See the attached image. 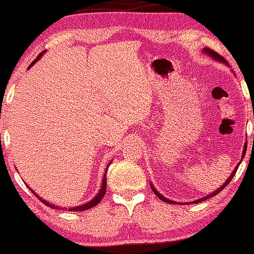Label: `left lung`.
<instances>
[{"mask_svg":"<svg viewBox=\"0 0 254 254\" xmlns=\"http://www.w3.org/2000/svg\"><path fill=\"white\" fill-rule=\"evenodd\" d=\"M204 51H205V53H206V54H208V55H210V56H212V57H213V59H216V60H218V61H221V62H225V63H226V61H225V59H224V57H223V56H220V55H219V54H218V53H217V51H214V50H212V49H208V48H206V49H204ZM245 152H246V149H244V152H243V157H242V158H244V156H245ZM240 163H242V162H240ZM240 163H239V164H240ZM239 164L236 166V169H234V170H233V172H232V173H231V176H230V177H229V178H227V181H226L225 183H224V184H223V185H221V186H220V188H219V189H218V190H216V191H214V192H212V193H211V194H208V195H206V197H203V198H200V199H197V200H194V201H193V204L200 203V201H204V200H206V199H207V198H211V197H213V195H216V194H218V193H219V192H220L221 190H223V189H224V188H225V186H226L227 184H229V183H230L231 181H232V178L234 177V175H236V172H237V169H238V166H239ZM151 189H152V191H153V192H155V194L157 195V197H158L159 199H162V200H163V201H165V203H169V204H175V201L170 200V199H166V198L164 197V195H162V194H160V193H159V192H158V191H157L155 188H153V185H152V184H151ZM184 204H189V203H184Z\"/></svg>","mask_w":254,"mask_h":254,"instance_id":"obj_1","label":"left lung"}]
</instances>
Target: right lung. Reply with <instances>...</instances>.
Returning a JSON list of instances; mask_svg holds the SVG:
<instances>
[{"instance_id": "right-lung-1", "label": "right lung", "mask_w": 254, "mask_h": 254, "mask_svg": "<svg viewBox=\"0 0 254 254\" xmlns=\"http://www.w3.org/2000/svg\"><path fill=\"white\" fill-rule=\"evenodd\" d=\"M44 53V51H43ZM43 53H41L40 55L37 56V59L36 60H34L33 61V63L30 64V66L33 65V64L36 62V61L40 59V57L43 55ZM30 66H29V68H30ZM109 168V166H108ZM108 168H107V170H105V173H104V177H103V182H102V188H101V190H99V192L97 193V195H96V197L94 198V199H91V200L89 201V203H86V204H84V205H81V206H76V207H71V208H69V211H84V210H89V208H91V207H94V206H96V205H97L99 201L102 200V198L104 197V194H105V190H107V171H108ZM29 190H31V189H29ZM33 192V193L36 195V197L40 199V200L42 201V203L43 204H46L47 206H49V207H51V208H59V210H66L65 207L64 208H62V207H59V206H55V205H53V204H49L48 203V201H46L44 200V199H42V198H40L38 197V195L35 193L34 191H31Z\"/></svg>"}]
</instances>
